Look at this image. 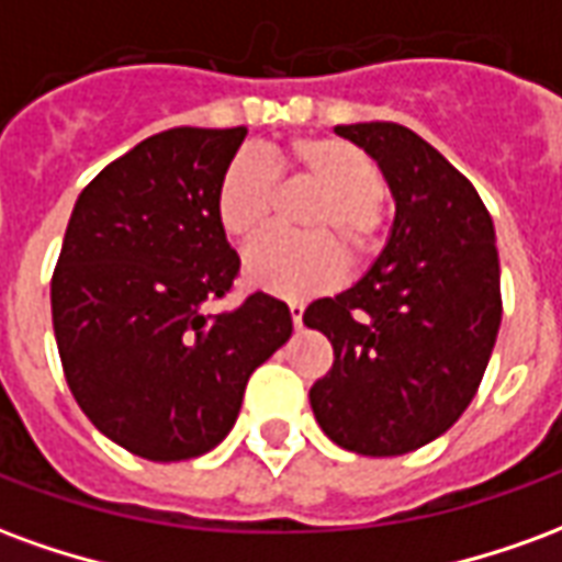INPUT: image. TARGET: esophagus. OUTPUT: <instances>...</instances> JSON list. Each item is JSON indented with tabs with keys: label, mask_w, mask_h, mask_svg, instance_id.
I'll return each mask as SVG.
<instances>
[{
	"label": "esophagus",
	"mask_w": 562,
	"mask_h": 562,
	"mask_svg": "<svg viewBox=\"0 0 562 562\" xmlns=\"http://www.w3.org/2000/svg\"><path fill=\"white\" fill-rule=\"evenodd\" d=\"M289 313H292L294 328H301V325H304V304H297V301H292V304H289Z\"/></svg>",
	"instance_id": "1"
}]
</instances>
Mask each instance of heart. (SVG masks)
<instances>
[{"mask_svg": "<svg viewBox=\"0 0 562 562\" xmlns=\"http://www.w3.org/2000/svg\"><path fill=\"white\" fill-rule=\"evenodd\" d=\"M318 186L304 213L306 237L268 234L244 258V280L261 292L306 297L340 280L342 252L370 256L379 246L385 207L379 171L364 149L337 135H297L268 153V165L237 153L216 186V222L232 240L256 237L273 210V175Z\"/></svg>", "mask_w": 562, "mask_h": 562, "instance_id": "1", "label": "heart"}]
</instances>
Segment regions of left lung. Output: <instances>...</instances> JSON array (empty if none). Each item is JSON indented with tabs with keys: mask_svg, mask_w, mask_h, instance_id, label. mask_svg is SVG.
Segmentation results:
<instances>
[{
	"mask_svg": "<svg viewBox=\"0 0 562 562\" xmlns=\"http://www.w3.org/2000/svg\"><path fill=\"white\" fill-rule=\"evenodd\" d=\"M334 132L376 161L394 222L352 289L304 310L306 328L334 346L310 406L330 442L397 458L439 439L479 391L503 318L494 222L470 180L413 128Z\"/></svg>",
	"mask_w": 562,
	"mask_h": 562,
	"instance_id": "8db88e82",
	"label": "left lung"
}]
</instances>
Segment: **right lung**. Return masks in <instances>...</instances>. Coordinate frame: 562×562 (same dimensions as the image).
Wrapping results in <instances>:
<instances>
[{
  "label": "right lung",
  "mask_w": 562,
  "mask_h": 562,
  "mask_svg": "<svg viewBox=\"0 0 562 562\" xmlns=\"http://www.w3.org/2000/svg\"><path fill=\"white\" fill-rule=\"evenodd\" d=\"M246 128H168L111 161L68 220L50 285L68 389L116 446L201 458L237 422L246 382L292 337L289 306L249 294L225 316L240 258L216 222V186Z\"/></svg>",
  "instance_id": "add662e5"
}]
</instances>
